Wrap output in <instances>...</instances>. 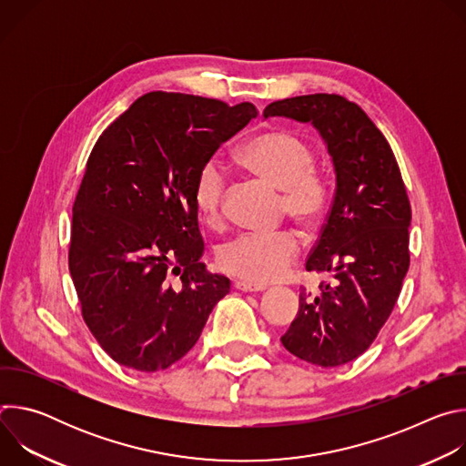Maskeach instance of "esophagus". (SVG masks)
Listing matches in <instances>:
<instances>
[{"label":"esophagus","mask_w":466,"mask_h":466,"mask_svg":"<svg viewBox=\"0 0 466 466\" xmlns=\"http://www.w3.org/2000/svg\"><path fill=\"white\" fill-rule=\"evenodd\" d=\"M234 288H236V289H239V291H245V293L265 291V286H261V284H250V282H245V280H238V282H234Z\"/></svg>","instance_id":"1"}]
</instances>
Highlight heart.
Segmentation results:
<instances>
[{
    "instance_id": "1",
    "label": "heart",
    "mask_w": 466,
    "mask_h": 466,
    "mask_svg": "<svg viewBox=\"0 0 466 466\" xmlns=\"http://www.w3.org/2000/svg\"><path fill=\"white\" fill-rule=\"evenodd\" d=\"M238 164L250 175L282 191V210L306 228H315L331 201L329 180L317 171L311 146L286 128L263 130L248 138L236 153ZM227 182L218 162L208 160L197 173L193 205L208 227L218 228L225 218ZM300 250L289 230L245 232L218 250L219 268L252 284L280 280Z\"/></svg>"
}]
</instances>
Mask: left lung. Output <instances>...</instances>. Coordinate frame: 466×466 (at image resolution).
Here are the masks:
<instances>
[{"instance_id":"left-lung-1","label":"left lung","mask_w":466,"mask_h":466,"mask_svg":"<svg viewBox=\"0 0 466 466\" xmlns=\"http://www.w3.org/2000/svg\"><path fill=\"white\" fill-rule=\"evenodd\" d=\"M311 123L334 164L336 193L306 271L331 275L300 293L282 345L297 358L339 367L361 356L389 319L410 269L411 207L390 151L370 117L336 94L271 103L263 117Z\"/></svg>"}]
</instances>
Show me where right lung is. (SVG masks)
Listing matches in <instances>:
<instances>
[{
  "mask_svg": "<svg viewBox=\"0 0 466 466\" xmlns=\"http://www.w3.org/2000/svg\"><path fill=\"white\" fill-rule=\"evenodd\" d=\"M256 116L252 103L151 92L96 142L74 203L68 261L83 319L119 365L171 367L230 291V280L201 261L193 186ZM169 274L181 275L177 289Z\"/></svg>",
  "mask_w": 466,
  "mask_h": 466,
  "instance_id": "add662e5",
  "label": "right lung"
}]
</instances>
